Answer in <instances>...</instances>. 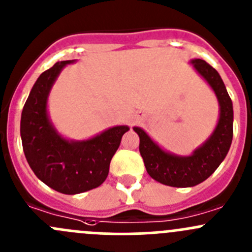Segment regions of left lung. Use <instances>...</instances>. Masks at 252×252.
<instances>
[{"instance_id":"8db88e82","label":"left lung","mask_w":252,"mask_h":252,"mask_svg":"<svg viewBox=\"0 0 252 252\" xmlns=\"http://www.w3.org/2000/svg\"><path fill=\"white\" fill-rule=\"evenodd\" d=\"M194 69L204 78L220 105V118L215 130L204 144L189 156H179L162 149L139 126L134 131L140 138L139 151L152 179L174 188H190L207 179L227 156L233 139V103L217 70L204 60L190 61Z\"/></svg>"}]
</instances>
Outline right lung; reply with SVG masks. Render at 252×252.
Listing matches in <instances>:
<instances>
[{"label": "right lung", "mask_w": 252, "mask_h": 252, "mask_svg": "<svg viewBox=\"0 0 252 252\" xmlns=\"http://www.w3.org/2000/svg\"><path fill=\"white\" fill-rule=\"evenodd\" d=\"M62 61L35 81L20 118V136L25 158L35 175L62 194L74 195L100 187L110 171L128 126H117L86 140L63 138L47 112V100L56 79L67 64Z\"/></svg>", "instance_id": "right-lung-1"}]
</instances>
